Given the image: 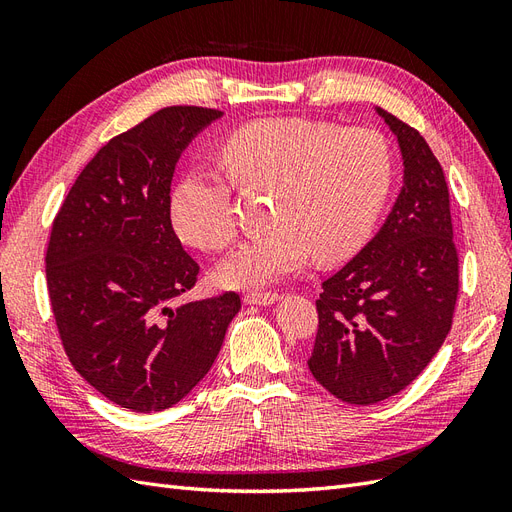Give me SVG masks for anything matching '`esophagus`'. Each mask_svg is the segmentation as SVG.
Segmentation results:
<instances>
[{
	"instance_id": "1",
	"label": "esophagus",
	"mask_w": 512,
	"mask_h": 512,
	"mask_svg": "<svg viewBox=\"0 0 512 512\" xmlns=\"http://www.w3.org/2000/svg\"><path fill=\"white\" fill-rule=\"evenodd\" d=\"M243 301L247 305H273L280 301V294L277 292H247Z\"/></svg>"
}]
</instances>
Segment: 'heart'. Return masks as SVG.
<instances>
[{
	"instance_id": "obj_1",
	"label": "heart",
	"mask_w": 512,
	"mask_h": 512,
	"mask_svg": "<svg viewBox=\"0 0 512 512\" xmlns=\"http://www.w3.org/2000/svg\"><path fill=\"white\" fill-rule=\"evenodd\" d=\"M220 162L241 190L271 192L269 230L245 241L215 271L226 288H258L309 260L337 265L369 241L393 185V153L369 128L337 130L303 117L258 119L230 132ZM230 185L190 170L170 192V222L198 250L235 241Z\"/></svg>"
}]
</instances>
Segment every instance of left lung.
Segmentation results:
<instances>
[{"label":"left lung","instance_id":"8db88e82","mask_svg":"<svg viewBox=\"0 0 512 512\" xmlns=\"http://www.w3.org/2000/svg\"><path fill=\"white\" fill-rule=\"evenodd\" d=\"M397 136L404 188L344 269L322 282L309 371L356 406L393 397L421 374L451 331L459 292L444 170L425 138L376 108Z\"/></svg>","mask_w":512,"mask_h":512}]
</instances>
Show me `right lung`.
Listing matches in <instances>:
<instances>
[{"instance_id": "1", "label": "right lung", "mask_w": 512, "mask_h": 512, "mask_svg": "<svg viewBox=\"0 0 512 512\" xmlns=\"http://www.w3.org/2000/svg\"><path fill=\"white\" fill-rule=\"evenodd\" d=\"M222 111L168 106L111 138L57 211L46 288L74 369L132 412L175 406L205 378L237 292L177 305L196 260L170 222V181L183 149Z\"/></svg>"}]
</instances>
